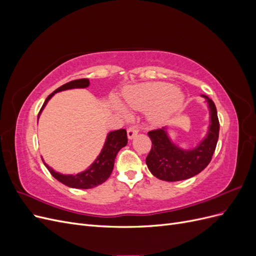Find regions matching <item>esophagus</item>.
<instances>
[{"label": "esophagus", "mask_w": 256, "mask_h": 256, "mask_svg": "<svg viewBox=\"0 0 256 256\" xmlns=\"http://www.w3.org/2000/svg\"><path fill=\"white\" fill-rule=\"evenodd\" d=\"M138 132V126H131L128 128L127 130V136H128V138L129 140H131V138H134Z\"/></svg>", "instance_id": "obj_1"}]
</instances>
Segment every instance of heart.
<instances>
[{"label":"heart","instance_id":"1","mask_svg":"<svg viewBox=\"0 0 256 256\" xmlns=\"http://www.w3.org/2000/svg\"><path fill=\"white\" fill-rule=\"evenodd\" d=\"M124 99L132 109L150 110L152 120L156 124H161L180 109L184 97L172 84L152 82L127 88L124 92ZM115 108L118 112L127 114L125 106L120 102H115Z\"/></svg>","mask_w":256,"mask_h":256}]
</instances>
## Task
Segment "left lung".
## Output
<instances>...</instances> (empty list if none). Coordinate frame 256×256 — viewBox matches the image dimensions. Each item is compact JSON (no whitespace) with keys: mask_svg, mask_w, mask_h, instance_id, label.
<instances>
[{"mask_svg":"<svg viewBox=\"0 0 256 256\" xmlns=\"http://www.w3.org/2000/svg\"><path fill=\"white\" fill-rule=\"evenodd\" d=\"M202 96L208 102L210 125L207 136L196 148L180 150L170 140L166 128L154 129L147 134L152 145L146 157V164L152 174L159 180L166 182L188 180L202 172L212 161L219 138L220 124L214 102L205 95Z\"/></svg>","mask_w":256,"mask_h":256,"instance_id":"1","label":"left lung"}]
</instances>
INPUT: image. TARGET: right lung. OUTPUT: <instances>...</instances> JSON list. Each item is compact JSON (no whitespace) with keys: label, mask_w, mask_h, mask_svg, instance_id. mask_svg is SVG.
I'll use <instances>...</instances> for the list:
<instances>
[{"label":"right lung","mask_w":256,"mask_h":256,"mask_svg":"<svg viewBox=\"0 0 256 256\" xmlns=\"http://www.w3.org/2000/svg\"><path fill=\"white\" fill-rule=\"evenodd\" d=\"M88 85H90L88 79L74 80L64 85H62V86L56 88L52 92V94H50L47 97V99H46V102H44L40 113H38V118H40V112L42 111L44 106L49 102V99L56 94V92L65 90H70V88H88ZM127 142H128L127 131L125 129L112 131V132L108 134L104 148L94 164H92L86 171L76 174V175L60 174L56 171H53V168H51L46 164L44 166H47L49 172L54 178H56L60 182L68 186V187L76 188V189H90V188L96 187V186L104 184L108 178L110 177L114 168V161L116 158V154H118L120 148H122L124 146H126Z\"/></svg>","instance_id":"obj_1"}]
</instances>
